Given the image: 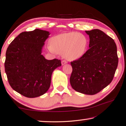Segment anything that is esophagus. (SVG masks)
I'll use <instances>...</instances> for the list:
<instances>
[{
  "mask_svg": "<svg viewBox=\"0 0 126 126\" xmlns=\"http://www.w3.org/2000/svg\"><path fill=\"white\" fill-rule=\"evenodd\" d=\"M66 63H67L66 61H65V60H62V61H61V64L62 65H63L66 64Z\"/></svg>",
  "mask_w": 126,
  "mask_h": 126,
  "instance_id": "1",
  "label": "esophagus"
}]
</instances>
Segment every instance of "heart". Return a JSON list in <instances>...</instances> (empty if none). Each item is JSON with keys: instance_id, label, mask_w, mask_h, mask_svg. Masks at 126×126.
<instances>
[{"instance_id": "obj_1", "label": "heart", "mask_w": 126, "mask_h": 126, "mask_svg": "<svg viewBox=\"0 0 126 126\" xmlns=\"http://www.w3.org/2000/svg\"><path fill=\"white\" fill-rule=\"evenodd\" d=\"M51 52L63 54L69 61H74L83 57L87 52L89 40L83 34L76 32L64 33L50 39Z\"/></svg>"}]
</instances>
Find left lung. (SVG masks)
I'll return each mask as SVG.
<instances>
[{"mask_svg":"<svg viewBox=\"0 0 126 126\" xmlns=\"http://www.w3.org/2000/svg\"><path fill=\"white\" fill-rule=\"evenodd\" d=\"M89 48L83 57L71 62L70 82L77 92L94 95L111 82L118 63L114 40L99 30L86 31Z\"/></svg>","mask_w":126,"mask_h":126,"instance_id":"obj_1","label":"left lung"}]
</instances>
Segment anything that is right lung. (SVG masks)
I'll return each mask as SVG.
<instances>
[{
	"mask_svg": "<svg viewBox=\"0 0 126 126\" xmlns=\"http://www.w3.org/2000/svg\"><path fill=\"white\" fill-rule=\"evenodd\" d=\"M49 32L39 29L20 33L9 45L5 54V72L16 92L28 98L45 94L49 88L54 69L60 60H48L41 54Z\"/></svg>",
	"mask_w": 126,
	"mask_h": 126,
	"instance_id": "obj_1",
	"label": "right lung"
}]
</instances>
